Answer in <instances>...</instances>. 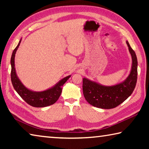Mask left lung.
Here are the masks:
<instances>
[{
	"instance_id": "left-lung-1",
	"label": "left lung",
	"mask_w": 149,
	"mask_h": 149,
	"mask_svg": "<svg viewBox=\"0 0 149 149\" xmlns=\"http://www.w3.org/2000/svg\"><path fill=\"white\" fill-rule=\"evenodd\" d=\"M129 51L132 58V70L124 81L113 86H103L90 81L83 79V93L85 99L93 107L111 109L118 107L132 94L137 80V59L135 52L127 41Z\"/></svg>"
}]
</instances>
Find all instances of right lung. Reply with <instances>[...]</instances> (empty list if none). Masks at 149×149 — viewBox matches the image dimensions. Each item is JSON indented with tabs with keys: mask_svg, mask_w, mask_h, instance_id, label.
Here are the masks:
<instances>
[{
	"mask_svg": "<svg viewBox=\"0 0 149 149\" xmlns=\"http://www.w3.org/2000/svg\"><path fill=\"white\" fill-rule=\"evenodd\" d=\"M20 40L17 46L15 48L11 57V81L14 89L18 95L26 101L27 104L33 107L41 108L54 104L59 99L62 93V87L71 75L63 78L60 81L50 89L41 92H35L29 90L22 84L17 77L15 70L14 58L15 54L20 45Z\"/></svg>",
	"mask_w": 149,
	"mask_h": 149,
	"instance_id": "add662e5",
	"label": "right lung"
}]
</instances>
